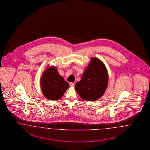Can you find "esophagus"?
<instances>
[{
	"label": "esophagus",
	"instance_id": "obj_1",
	"mask_svg": "<svg viewBox=\"0 0 150 150\" xmlns=\"http://www.w3.org/2000/svg\"><path fill=\"white\" fill-rule=\"evenodd\" d=\"M69 85H70V86H71V87H73V86H74L75 84L73 82H70L69 83Z\"/></svg>",
	"mask_w": 150,
	"mask_h": 150
}]
</instances>
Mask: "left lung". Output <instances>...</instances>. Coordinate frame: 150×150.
I'll use <instances>...</instances> for the list:
<instances>
[{
	"label": "left lung",
	"mask_w": 150,
	"mask_h": 150,
	"mask_svg": "<svg viewBox=\"0 0 150 150\" xmlns=\"http://www.w3.org/2000/svg\"><path fill=\"white\" fill-rule=\"evenodd\" d=\"M108 84V74L105 66L96 58H92L81 80L76 83L75 89L80 97L94 101L101 97Z\"/></svg>",
	"instance_id": "1"
}]
</instances>
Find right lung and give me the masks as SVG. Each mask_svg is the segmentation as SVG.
<instances>
[{"label": "right lung", "instance_id": "obj_1", "mask_svg": "<svg viewBox=\"0 0 150 150\" xmlns=\"http://www.w3.org/2000/svg\"><path fill=\"white\" fill-rule=\"evenodd\" d=\"M41 85L45 97L51 100L60 99L69 86L54 67L46 70L41 79Z\"/></svg>", "mask_w": 150, "mask_h": 150}]
</instances>
